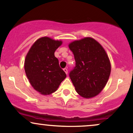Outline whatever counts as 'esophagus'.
<instances>
[{
  "label": "esophagus",
  "instance_id": "34e87169",
  "mask_svg": "<svg viewBox=\"0 0 133 133\" xmlns=\"http://www.w3.org/2000/svg\"><path fill=\"white\" fill-rule=\"evenodd\" d=\"M63 71L65 72V73H66V75L68 74V70H67V68H64V69H63Z\"/></svg>",
  "mask_w": 133,
  "mask_h": 133
}]
</instances>
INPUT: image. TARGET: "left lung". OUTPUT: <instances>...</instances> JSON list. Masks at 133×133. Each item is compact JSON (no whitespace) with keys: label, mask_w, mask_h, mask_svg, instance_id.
Segmentation results:
<instances>
[{"label":"left lung","mask_w":133,"mask_h":133,"mask_svg":"<svg viewBox=\"0 0 133 133\" xmlns=\"http://www.w3.org/2000/svg\"><path fill=\"white\" fill-rule=\"evenodd\" d=\"M68 47L76 62L70 77L77 93L86 99L97 96L105 86L111 72L105 50L90 37L74 41Z\"/></svg>","instance_id":"left-lung-1"}]
</instances>
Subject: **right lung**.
<instances>
[{
  "mask_svg": "<svg viewBox=\"0 0 133 133\" xmlns=\"http://www.w3.org/2000/svg\"><path fill=\"white\" fill-rule=\"evenodd\" d=\"M62 44V41L42 37L27 53L24 65L26 75L32 88L41 94L47 96L55 92L66 78L54 55Z\"/></svg>",
  "mask_w": 133,
  "mask_h": 133,
  "instance_id": "obj_1",
  "label": "right lung"
}]
</instances>
